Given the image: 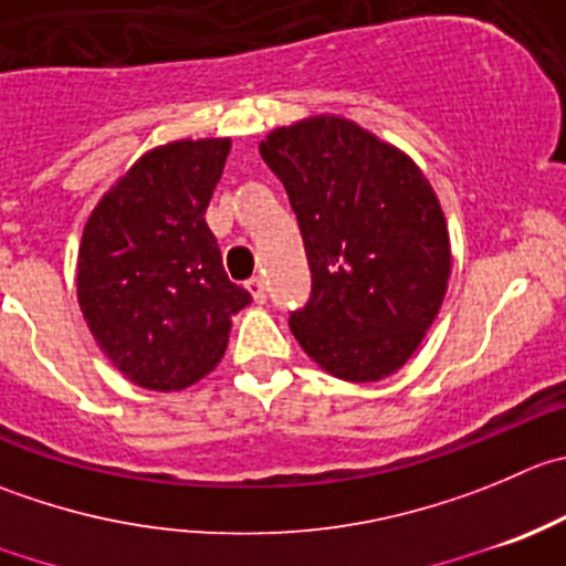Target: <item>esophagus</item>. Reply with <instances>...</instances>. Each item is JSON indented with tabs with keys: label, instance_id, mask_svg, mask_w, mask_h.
<instances>
[{
	"label": "esophagus",
	"instance_id": "esophagus-1",
	"mask_svg": "<svg viewBox=\"0 0 566 566\" xmlns=\"http://www.w3.org/2000/svg\"><path fill=\"white\" fill-rule=\"evenodd\" d=\"M245 290H249V293H251V298H254L256 304H265L268 293H265V282H262L260 276L249 279V282H245Z\"/></svg>",
	"mask_w": 566,
	"mask_h": 566
}]
</instances>
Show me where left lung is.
Wrapping results in <instances>:
<instances>
[{"label":"left lung","mask_w":566,"mask_h":566,"mask_svg":"<svg viewBox=\"0 0 566 566\" xmlns=\"http://www.w3.org/2000/svg\"><path fill=\"white\" fill-rule=\"evenodd\" d=\"M262 160L290 196L312 293L301 348L343 381H378L420 345L451 276L442 207L420 168L337 115L273 129Z\"/></svg>","instance_id":"8db88e82"}]
</instances>
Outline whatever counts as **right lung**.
Listing matches in <instances>:
<instances>
[{"label":"right lung","instance_id":"add662e5","mask_svg":"<svg viewBox=\"0 0 566 566\" xmlns=\"http://www.w3.org/2000/svg\"><path fill=\"white\" fill-rule=\"evenodd\" d=\"M227 137L177 140L144 155L98 201L82 232L76 295L98 348L129 381L171 392L227 350L232 315L251 304L229 282L205 221Z\"/></svg>","mask_w":566,"mask_h":566}]
</instances>
